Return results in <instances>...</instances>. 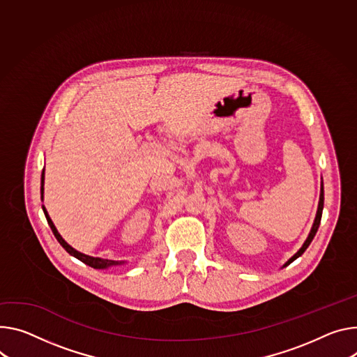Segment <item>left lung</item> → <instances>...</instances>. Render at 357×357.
<instances>
[{"mask_svg": "<svg viewBox=\"0 0 357 357\" xmlns=\"http://www.w3.org/2000/svg\"><path fill=\"white\" fill-rule=\"evenodd\" d=\"M323 202H325V195H323V186H321V189H320V198H319V206H317V212H316V218H314V222H313V226H312V229H310V234H309V236H307V239L305 241V243H303V246L294 255L291 256L289 261L284 264V266H287L289 264H291L295 261V259H298L301 255H303V252L307 249V246L310 245V242L313 241V238H314V235H316V232H317V229H319V225H320V219H321V212H323Z\"/></svg>", "mask_w": 357, "mask_h": 357, "instance_id": "left-lung-1", "label": "left lung"}]
</instances>
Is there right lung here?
Here are the masks:
<instances>
[{
    "instance_id": "obj_1",
    "label": "right lung",
    "mask_w": 357,
    "mask_h": 357,
    "mask_svg": "<svg viewBox=\"0 0 357 357\" xmlns=\"http://www.w3.org/2000/svg\"><path fill=\"white\" fill-rule=\"evenodd\" d=\"M41 193H44V171H43V175H41ZM43 211H44V213H45L47 222H48V225H50V228H51L54 236H55L56 241L61 243V246H62L63 249H66L70 255H73L74 257L79 259V261L84 262L85 265L91 266V268H93V269H108V268H111V266H119V265H123V264H125V261H111V259L93 257V256H88V255H85V253L78 252L77 249H74L71 245H68L66 241L62 239V236L58 234V231H56V228H55V225L52 223V220H51V218H50V215H48V212H47V209H45L44 206H43Z\"/></svg>"
}]
</instances>
